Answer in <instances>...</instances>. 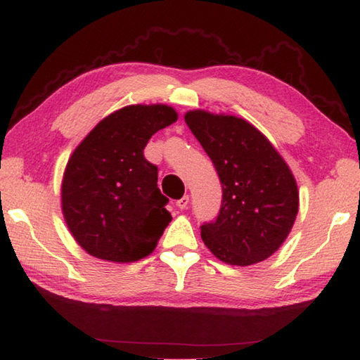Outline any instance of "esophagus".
I'll return each instance as SVG.
<instances>
[{
  "label": "esophagus",
  "instance_id": "1",
  "mask_svg": "<svg viewBox=\"0 0 360 360\" xmlns=\"http://www.w3.org/2000/svg\"><path fill=\"white\" fill-rule=\"evenodd\" d=\"M188 203H189V198H188V195H183L181 199L175 202V205H177L180 210H185L188 207Z\"/></svg>",
  "mask_w": 360,
  "mask_h": 360
}]
</instances>
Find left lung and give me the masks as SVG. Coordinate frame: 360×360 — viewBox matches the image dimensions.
I'll return each instance as SVG.
<instances>
[{
	"instance_id": "left-lung-1",
	"label": "left lung",
	"mask_w": 360,
	"mask_h": 360,
	"mask_svg": "<svg viewBox=\"0 0 360 360\" xmlns=\"http://www.w3.org/2000/svg\"><path fill=\"white\" fill-rule=\"evenodd\" d=\"M185 122L222 185L218 218L200 230L203 243L216 259L233 266L266 260L287 240L300 208L293 172L248 120L193 110Z\"/></svg>"
}]
</instances>
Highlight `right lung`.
I'll return each mask as SVG.
<instances>
[{"label":"right lung","instance_id":"1","mask_svg":"<svg viewBox=\"0 0 360 360\" xmlns=\"http://www.w3.org/2000/svg\"><path fill=\"white\" fill-rule=\"evenodd\" d=\"M167 105H130L92 128L67 161L60 207L72 236L100 260L131 263L150 255L172 221L144 158L155 133L174 124Z\"/></svg>","mask_w":360,"mask_h":360}]
</instances>
